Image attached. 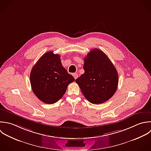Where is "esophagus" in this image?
Listing matches in <instances>:
<instances>
[{
	"mask_svg": "<svg viewBox=\"0 0 151 151\" xmlns=\"http://www.w3.org/2000/svg\"><path fill=\"white\" fill-rule=\"evenodd\" d=\"M73 77H74V78H75V79H77L78 77V73H73Z\"/></svg>",
	"mask_w": 151,
	"mask_h": 151,
	"instance_id": "esophagus-1",
	"label": "esophagus"
}]
</instances>
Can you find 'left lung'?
<instances>
[{
    "mask_svg": "<svg viewBox=\"0 0 151 151\" xmlns=\"http://www.w3.org/2000/svg\"><path fill=\"white\" fill-rule=\"evenodd\" d=\"M83 69L75 82L88 101L101 104L112 97L118 88V73L106 55L99 49L91 50L84 58Z\"/></svg>",
    "mask_w": 151,
    "mask_h": 151,
    "instance_id": "1",
    "label": "left lung"
}]
</instances>
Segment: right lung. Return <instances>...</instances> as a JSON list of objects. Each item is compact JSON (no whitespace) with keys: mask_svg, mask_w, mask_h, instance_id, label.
I'll use <instances>...</instances> for the list:
<instances>
[{"mask_svg":"<svg viewBox=\"0 0 151 151\" xmlns=\"http://www.w3.org/2000/svg\"><path fill=\"white\" fill-rule=\"evenodd\" d=\"M30 81L32 89L37 98L45 104H53L63 96L75 78L62 66L60 55L50 51L33 66Z\"/></svg>","mask_w":151,"mask_h":151,"instance_id":"1","label":"right lung"}]
</instances>
